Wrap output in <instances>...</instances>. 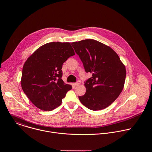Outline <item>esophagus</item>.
Wrapping results in <instances>:
<instances>
[{
	"label": "esophagus",
	"instance_id": "esophagus-1",
	"mask_svg": "<svg viewBox=\"0 0 152 152\" xmlns=\"http://www.w3.org/2000/svg\"><path fill=\"white\" fill-rule=\"evenodd\" d=\"M80 82L79 81V80H77L76 83H75L73 85H74V86H79V85H80Z\"/></svg>",
	"mask_w": 152,
	"mask_h": 152
}]
</instances>
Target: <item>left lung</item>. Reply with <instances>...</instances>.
Masks as SVG:
<instances>
[{
    "instance_id": "8db88e82",
    "label": "left lung",
    "mask_w": 152,
    "mask_h": 152,
    "mask_svg": "<svg viewBox=\"0 0 152 152\" xmlns=\"http://www.w3.org/2000/svg\"><path fill=\"white\" fill-rule=\"evenodd\" d=\"M86 73H92L85 82L86 93L79 96L81 103L92 110L110 106L124 86L126 71L118 54L110 47L93 39L71 43Z\"/></svg>"
}]
</instances>
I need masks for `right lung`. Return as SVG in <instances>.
Returning a JSON list of instances; mask_svg holds the SVG:
<instances>
[{
    "mask_svg": "<svg viewBox=\"0 0 152 152\" xmlns=\"http://www.w3.org/2000/svg\"><path fill=\"white\" fill-rule=\"evenodd\" d=\"M70 43L50 42L38 48L23 65L21 85L32 103L39 109L50 111L61 105L72 89L62 77V65L75 55Z\"/></svg>",
    "mask_w": 152,
    "mask_h": 152,
    "instance_id": "right-lung-1",
    "label": "right lung"
}]
</instances>
